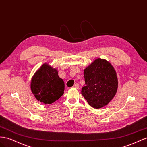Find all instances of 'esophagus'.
<instances>
[{
  "instance_id": "esophagus-1",
  "label": "esophagus",
  "mask_w": 147,
  "mask_h": 147,
  "mask_svg": "<svg viewBox=\"0 0 147 147\" xmlns=\"http://www.w3.org/2000/svg\"><path fill=\"white\" fill-rule=\"evenodd\" d=\"M73 87H74V88H75L78 89V88H79V85H78V83H76V84H75V85L73 86Z\"/></svg>"
}]
</instances>
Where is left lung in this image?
I'll return each mask as SVG.
<instances>
[{
  "label": "left lung",
  "mask_w": 147,
  "mask_h": 147,
  "mask_svg": "<svg viewBox=\"0 0 147 147\" xmlns=\"http://www.w3.org/2000/svg\"><path fill=\"white\" fill-rule=\"evenodd\" d=\"M85 86L82 94L93 108L107 105L116 95L118 87L117 74L105 59H96L84 70Z\"/></svg>",
  "instance_id": "obj_1"
}]
</instances>
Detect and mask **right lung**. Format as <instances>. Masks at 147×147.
I'll return each mask as SVG.
<instances>
[{"instance_id": "add662e5", "label": "right lung", "mask_w": 147, "mask_h": 147, "mask_svg": "<svg viewBox=\"0 0 147 147\" xmlns=\"http://www.w3.org/2000/svg\"><path fill=\"white\" fill-rule=\"evenodd\" d=\"M31 90L38 101L52 104L64 94V82L56 69L45 63L32 77Z\"/></svg>"}]
</instances>
